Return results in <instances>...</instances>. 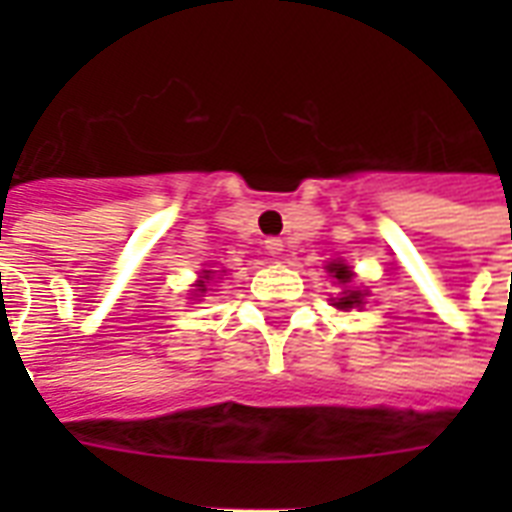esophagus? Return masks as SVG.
<instances>
[{
	"label": "esophagus",
	"mask_w": 512,
	"mask_h": 512,
	"mask_svg": "<svg viewBox=\"0 0 512 512\" xmlns=\"http://www.w3.org/2000/svg\"><path fill=\"white\" fill-rule=\"evenodd\" d=\"M265 249H268L273 257L281 255V249H284V241H281V239H265Z\"/></svg>",
	"instance_id": "34e87169"
}]
</instances>
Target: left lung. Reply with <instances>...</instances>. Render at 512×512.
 <instances>
[{
  "label": "left lung",
  "instance_id": "1",
  "mask_svg": "<svg viewBox=\"0 0 512 512\" xmlns=\"http://www.w3.org/2000/svg\"><path fill=\"white\" fill-rule=\"evenodd\" d=\"M327 273H332V279L345 287L340 292V297H335V300H332V305H335L337 311H350V308H361V305H364V297H366L364 289L348 287L350 279H353V271H350L348 265L342 263V260H335V263L327 265Z\"/></svg>",
  "mask_w": 512,
  "mask_h": 512
}]
</instances>
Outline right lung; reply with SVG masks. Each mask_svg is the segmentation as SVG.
<instances>
[{
	"label": "right lung",
	"mask_w": 512,
	"mask_h": 512,
	"mask_svg": "<svg viewBox=\"0 0 512 512\" xmlns=\"http://www.w3.org/2000/svg\"><path fill=\"white\" fill-rule=\"evenodd\" d=\"M212 276H215V271H201L199 281H196L193 287L199 289V292H207V287H209V281H212Z\"/></svg>",
	"instance_id": "1"
}]
</instances>
